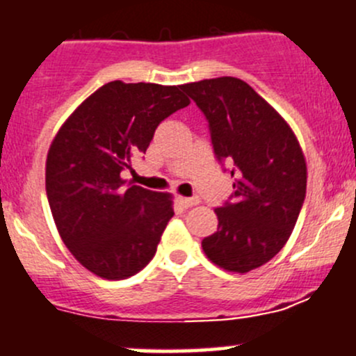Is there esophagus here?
<instances>
[{"label":"esophagus","instance_id":"34e87169","mask_svg":"<svg viewBox=\"0 0 356 356\" xmlns=\"http://www.w3.org/2000/svg\"><path fill=\"white\" fill-rule=\"evenodd\" d=\"M177 201H179V203H181L184 208H191V207H196V204L200 203V197H196V196H194V197L179 196Z\"/></svg>","mask_w":356,"mask_h":356}]
</instances>
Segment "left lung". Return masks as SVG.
Masks as SVG:
<instances>
[{
  "label": "left lung",
  "instance_id": "8db88e82",
  "mask_svg": "<svg viewBox=\"0 0 356 356\" xmlns=\"http://www.w3.org/2000/svg\"><path fill=\"white\" fill-rule=\"evenodd\" d=\"M208 121L215 156L234 163V194L216 208L218 228L204 237V254L216 266L249 273L276 256L305 200L304 153L285 119L234 76L182 85Z\"/></svg>",
  "mask_w": 356,
  "mask_h": 356
}]
</instances>
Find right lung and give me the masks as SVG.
I'll list each match as a JSON object with an SVG mask.
<instances>
[{"instance_id":"add662e5","label":"right lung","mask_w":356,"mask_h":356,"mask_svg":"<svg viewBox=\"0 0 356 356\" xmlns=\"http://www.w3.org/2000/svg\"><path fill=\"white\" fill-rule=\"evenodd\" d=\"M181 88L109 81L52 140L46 162L52 218L78 263L100 278L141 271L174 216L170 194L124 186L121 174L147 152L156 126L189 106Z\"/></svg>"}]
</instances>
